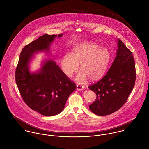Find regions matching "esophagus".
I'll return each instance as SVG.
<instances>
[{
    "mask_svg": "<svg viewBox=\"0 0 149 149\" xmlns=\"http://www.w3.org/2000/svg\"><path fill=\"white\" fill-rule=\"evenodd\" d=\"M84 88V86H82V85H79V84H77V89L78 90H82Z\"/></svg>",
    "mask_w": 149,
    "mask_h": 149,
    "instance_id": "obj_1",
    "label": "esophagus"
}]
</instances>
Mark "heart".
<instances>
[{"instance_id":"heart-1","label":"heart","mask_w":149,"mask_h":149,"mask_svg":"<svg viewBox=\"0 0 149 149\" xmlns=\"http://www.w3.org/2000/svg\"><path fill=\"white\" fill-rule=\"evenodd\" d=\"M111 58L109 51L97 44L83 42L75 46L72 54L66 53L61 59V66L65 74L71 77L80 64V71L76 80L82 82L87 77L97 80L104 75Z\"/></svg>"}]
</instances>
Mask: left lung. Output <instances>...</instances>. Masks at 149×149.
Here are the masks:
<instances>
[{"mask_svg":"<svg viewBox=\"0 0 149 149\" xmlns=\"http://www.w3.org/2000/svg\"><path fill=\"white\" fill-rule=\"evenodd\" d=\"M136 72L132 52L120 40L117 55L107 73L100 80L88 86L96 95L89 106L92 113L99 116L111 115L126 103L135 84Z\"/></svg>","mask_w":149,"mask_h":149,"instance_id":"1","label":"left lung"}]
</instances>
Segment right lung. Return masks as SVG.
I'll return each mask as SVG.
<instances>
[{
	"label": "right lung",
	"instance_id": "obj_1",
	"mask_svg": "<svg viewBox=\"0 0 149 149\" xmlns=\"http://www.w3.org/2000/svg\"><path fill=\"white\" fill-rule=\"evenodd\" d=\"M62 34H44L25 45L20 54L15 71V80L25 103L32 110L47 116L61 113L76 84L52 60L46 61L40 71L31 74L28 62L32 54L48 50L50 43Z\"/></svg>",
	"mask_w": 149,
	"mask_h": 149
}]
</instances>
